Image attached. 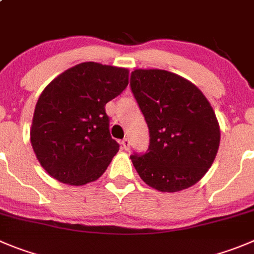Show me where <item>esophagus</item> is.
<instances>
[{
    "label": "esophagus",
    "mask_w": 254,
    "mask_h": 254,
    "mask_svg": "<svg viewBox=\"0 0 254 254\" xmlns=\"http://www.w3.org/2000/svg\"><path fill=\"white\" fill-rule=\"evenodd\" d=\"M122 144H123V149H125V150H129L130 149V140L127 138H125L124 140L122 141Z\"/></svg>",
    "instance_id": "esophagus-1"
}]
</instances>
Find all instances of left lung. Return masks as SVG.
Here are the masks:
<instances>
[{
    "mask_svg": "<svg viewBox=\"0 0 254 254\" xmlns=\"http://www.w3.org/2000/svg\"><path fill=\"white\" fill-rule=\"evenodd\" d=\"M130 86L150 134L144 155L130 156L139 177L159 191H181L198 183L218 153L219 123L193 82L159 68H136Z\"/></svg>",
    "mask_w": 254,
    "mask_h": 254,
    "instance_id": "left-lung-1",
    "label": "left lung"
}]
</instances>
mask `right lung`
Listing matches in <instances>:
<instances>
[{
	"label": "right lung",
	"mask_w": 254,
	"mask_h": 254,
	"mask_svg": "<svg viewBox=\"0 0 254 254\" xmlns=\"http://www.w3.org/2000/svg\"><path fill=\"white\" fill-rule=\"evenodd\" d=\"M129 84V70L98 63L67 68L44 89L30 140L41 167L61 183L96 181L119 151L105 105Z\"/></svg>",
	"instance_id": "right-lung-1"
}]
</instances>
